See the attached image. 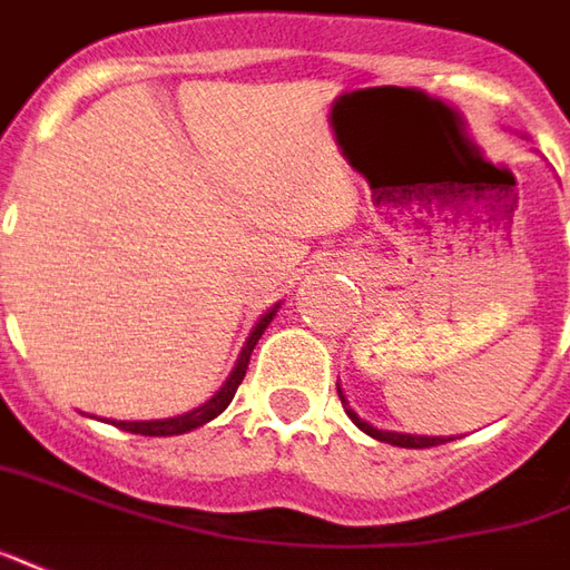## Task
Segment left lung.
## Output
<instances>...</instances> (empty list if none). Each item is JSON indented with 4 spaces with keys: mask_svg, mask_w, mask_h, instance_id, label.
I'll return each instance as SVG.
<instances>
[{
    "mask_svg": "<svg viewBox=\"0 0 570 570\" xmlns=\"http://www.w3.org/2000/svg\"><path fill=\"white\" fill-rule=\"evenodd\" d=\"M337 397H341V403H344V412L351 415V422L360 431H366L368 438H375V441L382 443H394V446H406V450H425V446H438V443H446L453 441V438H422V434H397V431H379V428H372L368 422H363L356 412L347 406V400H344V394H341V387H337Z\"/></svg>",
    "mask_w": 570,
    "mask_h": 570,
    "instance_id": "left-lung-1",
    "label": "left lung"
}]
</instances>
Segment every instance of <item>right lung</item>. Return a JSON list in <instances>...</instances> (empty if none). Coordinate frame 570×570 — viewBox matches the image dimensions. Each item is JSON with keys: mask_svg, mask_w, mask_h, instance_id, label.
<instances>
[{"mask_svg": "<svg viewBox=\"0 0 570 570\" xmlns=\"http://www.w3.org/2000/svg\"><path fill=\"white\" fill-rule=\"evenodd\" d=\"M276 309L278 304L269 309V313H263L261 323L254 325V332L247 335L245 347H242V353H238V363H235L233 375H229L217 394L207 400V403H202L198 410L186 412V415H173V419H158V422H114V425L124 428V431H129V434H145V438H173V434H186V431H195V428L207 425L210 419H217L219 412L233 403L235 391H238V384H242V379H245L247 363H250V351L257 347V341H261V335L266 332V325L273 323Z\"/></svg>", "mask_w": 570, "mask_h": 570, "instance_id": "1", "label": "right lung"}]
</instances>
